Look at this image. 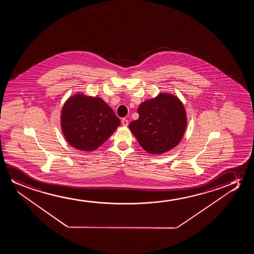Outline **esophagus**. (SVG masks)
I'll return each mask as SVG.
<instances>
[{
	"mask_svg": "<svg viewBox=\"0 0 254 254\" xmlns=\"http://www.w3.org/2000/svg\"><path fill=\"white\" fill-rule=\"evenodd\" d=\"M122 125L124 126V127H127V125H128V121H127V119H122Z\"/></svg>",
	"mask_w": 254,
	"mask_h": 254,
	"instance_id": "obj_1",
	"label": "esophagus"
}]
</instances>
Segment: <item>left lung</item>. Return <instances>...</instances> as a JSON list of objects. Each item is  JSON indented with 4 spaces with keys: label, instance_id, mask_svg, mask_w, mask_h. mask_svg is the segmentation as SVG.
Instances as JSON below:
<instances>
[{
    "label": "left lung",
    "instance_id": "1",
    "mask_svg": "<svg viewBox=\"0 0 254 254\" xmlns=\"http://www.w3.org/2000/svg\"><path fill=\"white\" fill-rule=\"evenodd\" d=\"M138 113L139 119L129 124V129L147 153H167L181 142L188 118L184 105L176 95L160 93L140 103Z\"/></svg>",
    "mask_w": 254,
    "mask_h": 254
}]
</instances>
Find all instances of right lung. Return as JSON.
<instances>
[{"instance_id":"right-lung-1","label":"right lung","mask_w":254,"mask_h":254,"mask_svg":"<svg viewBox=\"0 0 254 254\" xmlns=\"http://www.w3.org/2000/svg\"><path fill=\"white\" fill-rule=\"evenodd\" d=\"M120 125V119L101 98L83 93L71 95L61 113V127L66 142L84 152L98 149Z\"/></svg>"}]
</instances>
